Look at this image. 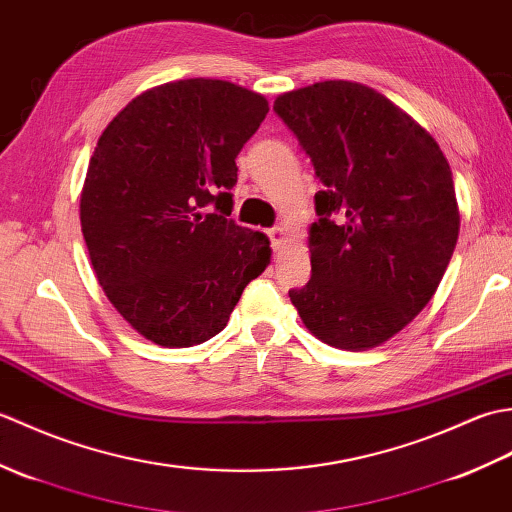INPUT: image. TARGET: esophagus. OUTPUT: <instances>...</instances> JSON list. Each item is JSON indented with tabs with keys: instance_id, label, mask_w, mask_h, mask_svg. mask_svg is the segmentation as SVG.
<instances>
[{
	"instance_id": "esophagus-1",
	"label": "esophagus",
	"mask_w": 512,
	"mask_h": 512,
	"mask_svg": "<svg viewBox=\"0 0 512 512\" xmlns=\"http://www.w3.org/2000/svg\"><path fill=\"white\" fill-rule=\"evenodd\" d=\"M268 237H270V244H273V248H275V250H279L281 246H284L286 239H288V235H286V228H284V226H275V228H270V231H268Z\"/></svg>"
}]
</instances>
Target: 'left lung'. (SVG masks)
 Returning a JSON list of instances; mask_svg holds the SVG:
<instances>
[{
	"label": "left lung",
	"mask_w": 512,
	"mask_h": 512,
	"mask_svg": "<svg viewBox=\"0 0 512 512\" xmlns=\"http://www.w3.org/2000/svg\"><path fill=\"white\" fill-rule=\"evenodd\" d=\"M273 110L310 156L323 191L310 226L312 277L290 290L306 328L369 350L436 295L460 233L453 176L436 140L383 94L323 81Z\"/></svg>",
	"instance_id": "obj_1"
}]
</instances>
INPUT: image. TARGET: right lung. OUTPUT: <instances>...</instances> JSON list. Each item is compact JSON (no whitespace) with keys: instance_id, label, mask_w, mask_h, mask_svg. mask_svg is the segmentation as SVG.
Masks as SVG:
<instances>
[{"instance_id":"obj_1","label":"right lung","mask_w":512,"mask_h":512,"mask_svg":"<svg viewBox=\"0 0 512 512\" xmlns=\"http://www.w3.org/2000/svg\"><path fill=\"white\" fill-rule=\"evenodd\" d=\"M266 114L262 94L184 79L138 94L96 143L81 231L107 299L151 343L209 341L270 264L268 237L228 217L235 158Z\"/></svg>"}]
</instances>
